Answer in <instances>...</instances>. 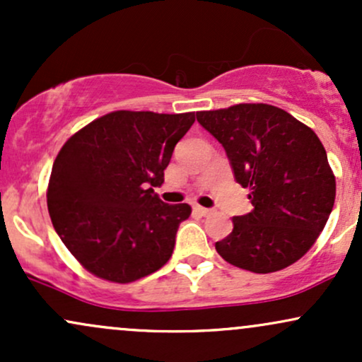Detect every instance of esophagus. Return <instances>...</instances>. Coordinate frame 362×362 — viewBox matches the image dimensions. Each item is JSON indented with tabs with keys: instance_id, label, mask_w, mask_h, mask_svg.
Segmentation results:
<instances>
[{
	"instance_id": "1",
	"label": "esophagus",
	"mask_w": 362,
	"mask_h": 362,
	"mask_svg": "<svg viewBox=\"0 0 362 362\" xmlns=\"http://www.w3.org/2000/svg\"><path fill=\"white\" fill-rule=\"evenodd\" d=\"M194 211H195V213H197V214H201V216L211 214V209H206V207H202V206H199V204L194 206Z\"/></svg>"
}]
</instances>
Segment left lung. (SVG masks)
<instances>
[{
  "mask_svg": "<svg viewBox=\"0 0 362 362\" xmlns=\"http://www.w3.org/2000/svg\"><path fill=\"white\" fill-rule=\"evenodd\" d=\"M223 144L235 180L250 189L253 209L235 216L216 242L228 264L255 274L286 269L317 242L335 202V177L322 141L279 107L238 103L197 112Z\"/></svg>",
  "mask_w": 362,
  "mask_h": 362,
  "instance_id": "obj_1",
  "label": "left lung"
}]
</instances>
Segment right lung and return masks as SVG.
<instances>
[{
  "label": "right lung",
  "instance_id": "add662e5",
  "mask_svg": "<svg viewBox=\"0 0 362 362\" xmlns=\"http://www.w3.org/2000/svg\"><path fill=\"white\" fill-rule=\"evenodd\" d=\"M194 120V112H110L61 148L49 178V216L93 276L127 284L170 260L192 209L165 204L153 187L163 184L175 144Z\"/></svg>",
  "mask_w": 362,
  "mask_h": 362
}]
</instances>
